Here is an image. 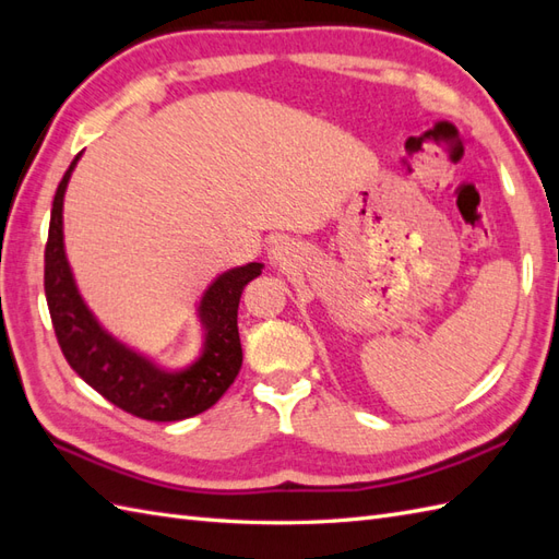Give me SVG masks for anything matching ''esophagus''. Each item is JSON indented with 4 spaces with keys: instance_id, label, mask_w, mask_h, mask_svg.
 Wrapping results in <instances>:
<instances>
[{
    "instance_id": "obj_1",
    "label": "esophagus",
    "mask_w": 559,
    "mask_h": 559,
    "mask_svg": "<svg viewBox=\"0 0 559 559\" xmlns=\"http://www.w3.org/2000/svg\"><path fill=\"white\" fill-rule=\"evenodd\" d=\"M272 255H275V261H282V258L287 255V247H282V243H275V249H272Z\"/></svg>"
}]
</instances>
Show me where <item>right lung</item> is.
Wrapping results in <instances>:
<instances>
[{
  "label": "right lung",
  "mask_w": 559,
  "mask_h": 559,
  "mask_svg": "<svg viewBox=\"0 0 559 559\" xmlns=\"http://www.w3.org/2000/svg\"><path fill=\"white\" fill-rule=\"evenodd\" d=\"M78 158L80 154L68 166L53 194L45 249L47 306L68 365L106 401L134 417L175 421L209 411L239 374V298L243 287L261 275L263 263L233 267L209 284L197 308L203 326L199 358L182 370H163L154 360L108 334L78 292L63 247V194Z\"/></svg>",
  "instance_id": "obj_1"
}]
</instances>
